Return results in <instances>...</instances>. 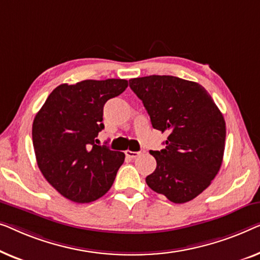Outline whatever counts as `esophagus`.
I'll use <instances>...</instances> for the list:
<instances>
[{
  "label": "esophagus",
  "mask_w": 260,
  "mask_h": 260,
  "mask_svg": "<svg viewBox=\"0 0 260 260\" xmlns=\"http://www.w3.org/2000/svg\"><path fill=\"white\" fill-rule=\"evenodd\" d=\"M145 151H139V152H133V151H129V149H127V151L125 152V154L127 158H131V159H134L137 158V156H139L141 154V153H144Z\"/></svg>",
  "instance_id": "esophagus-1"
}]
</instances>
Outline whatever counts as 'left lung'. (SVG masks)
<instances>
[{"label": "left lung", "instance_id": "1", "mask_svg": "<svg viewBox=\"0 0 260 260\" xmlns=\"http://www.w3.org/2000/svg\"><path fill=\"white\" fill-rule=\"evenodd\" d=\"M153 128L168 132L166 147L149 153L156 168L146 178L153 191L172 203L194 199L220 170L226 126L213 99L199 83L171 75L129 80Z\"/></svg>", "mask_w": 260, "mask_h": 260}]
</instances>
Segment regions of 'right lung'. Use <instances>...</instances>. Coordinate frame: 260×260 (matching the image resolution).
<instances>
[{"label": "right lung", "instance_id": "add662e5", "mask_svg": "<svg viewBox=\"0 0 260 260\" xmlns=\"http://www.w3.org/2000/svg\"><path fill=\"white\" fill-rule=\"evenodd\" d=\"M128 86L122 79L85 80L57 86L32 122L38 166L64 198L94 202L112 187L125 154L98 145L104 106Z\"/></svg>", "mask_w": 260, "mask_h": 260}]
</instances>
